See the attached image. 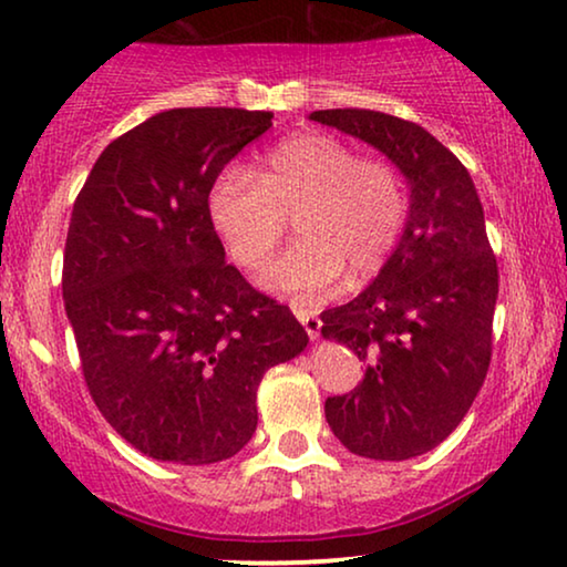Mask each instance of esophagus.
Segmentation results:
<instances>
[{"mask_svg":"<svg viewBox=\"0 0 567 567\" xmlns=\"http://www.w3.org/2000/svg\"><path fill=\"white\" fill-rule=\"evenodd\" d=\"M292 313L298 321L302 323V329H306V333L310 339H318V331H321V318H318L313 310H306V308H292Z\"/></svg>","mask_w":567,"mask_h":567,"instance_id":"esophagus-1","label":"esophagus"}]
</instances>
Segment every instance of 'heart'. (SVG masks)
<instances>
[{
	"label": "heart",
	"mask_w": 567,
	"mask_h": 567,
	"mask_svg": "<svg viewBox=\"0 0 567 567\" xmlns=\"http://www.w3.org/2000/svg\"><path fill=\"white\" fill-rule=\"evenodd\" d=\"M207 215L228 257L259 272L295 218L300 241L261 277L267 290L313 300L329 295L344 272L370 280L393 257L409 220L401 172L380 158H360L326 133L287 138L269 151L257 174L220 172L207 195Z\"/></svg>",
	"instance_id": "obj_1"
}]
</instances>
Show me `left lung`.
I'll list each match as a JSON object with an SVG mask.
<instances>
[{
	"label": "left lung",
	"instance_id": "left-lung-1",
	"mask_svg": "<svg viewBox=\"0 0 567 567\" xmlns=\"http://www.w3.org/2000/svg\"><path fill=\"white\" fill-rule=\"evenodd\" d=\"M310 121L370 143L411 193L388 265L321 316L323 337L364 362L352 393L326 398V421L360 457H419L465 419L491 364L498 267L481 197L460 158L416 123L352 107L316 110Z\"/></svg>",
	"mask_w": 567,
	"mask_h": 567
}]
</instances>
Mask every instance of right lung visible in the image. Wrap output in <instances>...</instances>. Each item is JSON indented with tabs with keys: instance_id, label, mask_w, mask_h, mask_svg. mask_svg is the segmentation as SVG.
<instances>
[{
	"instance_id": "add662e5",
	"label": "right lung",
	"mask_w": 567,
	"mask_h": 567,
	"mask_svg": "<svg viewBox=\"0 0 567 567\" xmlns=\"http://www.w3.org/2000/svg\"><path fill=\"white\" fill-rule=\"evenodd\" d=\"M272 113L177 107L102 151L71 213L63 306L92 401L162 462L234 457L257 429V388L308 333L226 261L207 215L218 174Z\"/></svg>"
}]
</instances>
